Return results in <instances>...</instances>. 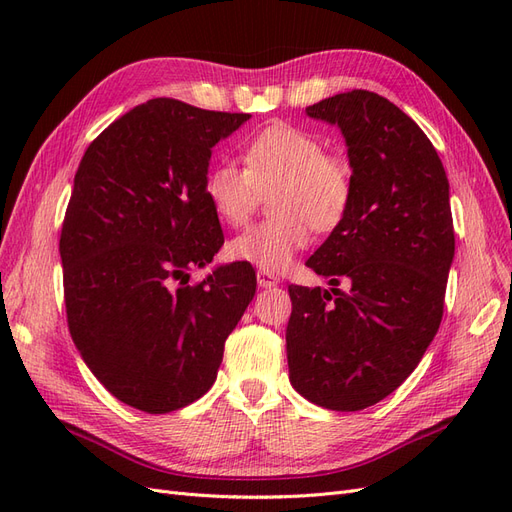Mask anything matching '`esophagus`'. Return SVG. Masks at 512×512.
Instances as JSON below:
<instances>
[{"label":"esophagus","mask_w":512,"mask_h":512,"mask_svg":"<svg viewBox=\"0 0 512 512\" xmlns=\"http://www.w3.org/2000/svg\"><path fill=\"white\" fill-rule=\"evenodd\" d=\"M256 280H258V286H260V288H273V286H277V282H280V277H277V275L271 273V271L260 269V271L256 273Z\"/></svg>","instance_id":"obj_1"}]
</instances>
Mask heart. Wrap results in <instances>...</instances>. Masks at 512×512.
<instances>
[{"label": "heart", "instance_id": "obj_1", "mask_svg": "<svg viewBox=\"0 0 512 512\" xmlns=\"http://www.w3.org/2000/svg\"><path fill=\"white\" fill-rule=\"evenodd\" d=\"M243 166L215 164L205 175V196L218 218L241 226L271 192L273 218L230 241L228 250L265 271H282L309 243L312 228L333 230L346 218L354 194L352 168L327 153L320 138L277 121L243 145Z\"/></svg>", "mask_w": 512, "mask_h": 512}]
</instances>
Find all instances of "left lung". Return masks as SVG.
I'll return each mask as SVG.
<instances>
[{"instance_id": "8db88e82", "label": "left lung", "mask_w": 512, "mask_h": 512, "mask_svg": "<svg viewBox=\"0 0 512 512\" xmlns=\"http://www.w3.org/2000/svg\"><path fill=\"white\" fill-rule=\"evenodd\" d=\"M307 115L342 128L354 194L305 262L336 297L288 286L290 382L316 406L356 412L397 391L438 333L455 256L448 179L425 132L374 91L337 94Z\"/></svg>"}]
</instances>
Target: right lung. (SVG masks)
<instances>
[{
  "label": "right lung",
  "instance_id": "add662e5",
  "mask_svg": "<svg viewBox=\"0 0 512 512\" xmlns=\"http://www.w3.org/2000/svg\"><path fill=\"white\" fill-rule=\"evenodd\" d=\"M247 119L149 100L94 138L74 175L59 237L68 329L91 374L136 410L203 397L254 299L250 262L188 275L224 245L205 196L211 147Z\"/></svg>",
  "mask_w": 512,
  "mask_h": 512
}]
</instances>
